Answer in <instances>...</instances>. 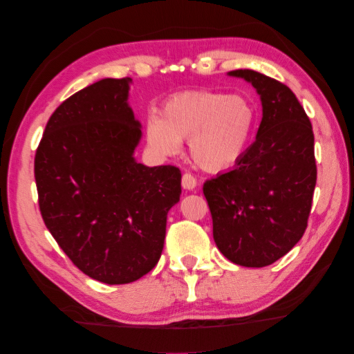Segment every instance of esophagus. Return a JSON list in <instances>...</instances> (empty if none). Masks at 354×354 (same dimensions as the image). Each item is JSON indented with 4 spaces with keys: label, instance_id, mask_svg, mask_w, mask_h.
I'll return each instance as SVG.
<instances>
[{
    "label": "esophagus",
    "instance_id": "1",
    "mask_svg": "<svg viewBox=\"0 0 354 354\" xmlns=\"http://www.w3.org/2000/svg\"><path fill=\"white\" fill-rule=\"evenodd\" d=\"M182 187H183L185 189H194V188L197 187V180H196V177L193 176V174H189V172L183 174V177H182Z\"/></svg>",
    "mask_w": 354,
    "mask_h": 354
}]
</instances>
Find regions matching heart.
<instances>
[{
  "mask_svg": "<svg viewBox=\"0 0 354 354\" xmlns=\"http://www.w3.org/2000/svg\"><path fill=\"white\" fill-rule=\"evenodd\" d=\"M255 126L257 107L245 95L191 90L166 99L160 115H149L146 140L160 157L177 155L188 140L201 169L224 172L244 157Z\"/></svg>",
  "mask_w": 354,
  "mask_h": 354,
  "instance_id": "b5f03b06",
  "label": "heart"
}]
</instances>
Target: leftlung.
I'll return each mask as SVG.
<instances>
[{
    "mask_svg": "<svg viewBox=\"0 0 354 354\" xmlns=\"http://www.w3.org/2000/svg\"><path fill=\"white\" fill-rule=\"evenodd\" d=\"M227 74L252 84L263 118L244 157L203 183V194L222 255L244 268H264L306 230L317 180L313 126L289 86L253 70Z\"/></svg>",
    "mask_w": 354,
    "mask_h": 354,
    "instance_id": "8db88e82",
    "label": "left lung"
}]
</instances>
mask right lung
<instances>
[{
    "label": "right lung",
    "mask_w": 354,
    "mask_h": 354,
    "mask_svg": "<svg viewBox=\"0 0 354 354\" xmlns=\"http://www.w3.org/2000/svg\"><path fill=\"white\" fill-rule=\"evenodd\" d=\"M132 79H101L49 118L35 153L41 218L60 249L93 280L136 281L158 263L169 209L180 201L176 166L138 163L141 122Z\"/></svg>",
    "instance_id": "obj_1"
}]
</instances>
